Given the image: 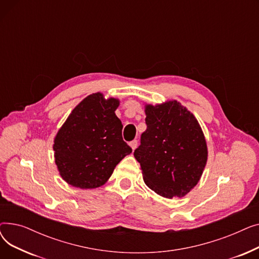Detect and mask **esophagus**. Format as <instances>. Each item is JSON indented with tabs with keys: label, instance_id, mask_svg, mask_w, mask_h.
<instances>
[{
	"label": "esophagus",
	"instance_id": "esophagus-1",
	"mask_svg": "<svg viewBox=\"0 0 259 259\" xmlns=\"http://www.w3.org/2000/svg\"><path fill=\"white\" fill-rule=\"evenodd\" d=\"M129 145H130V147L132 148V150H134V149L138 147V141H137V140H134V141L130 142V144H129Z\"/></svg>",
	"mask_w": 259,
	"mask_h": 259
}]
</instances>
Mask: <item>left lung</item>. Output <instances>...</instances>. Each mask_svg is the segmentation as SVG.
Here are the masks:
<instances>
[{
  "mask_svg": "<svg viewBox=\"0 0 259 259\" xmlns=\"http://www.w3.org/2000/svg\"><path fill=\"white\" fill-rule=\"evenodd\" d=\"M147 129L134 157L140 162L145 184L158 195L183 197L198 183L208 150L194 115L179 102L147 105Z\"/></svg>",
  "mask_w": 259,
  "mask_h": 259,
  "instance_id": "1",
  "label": "left lung"
}]
</instances>
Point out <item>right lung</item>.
I'll return each mask as SVG.
<instances>
[{
    "instance_id": "right-lung-1",
    "label": "right lung",
    "mask_w": 259,
    "mask_h": 259,
    "mask_svg": "<svg viewBox=\"0 0 259 259\" xmlns=\"http://www.w3.org/2000/svg\"><path fill=\"white\" fill-rule=\"evenodd\" d=\"M119 102L98 92L81 101L54 139V157L65 182L80 189L104 185L132 149L121 137L115 115Z\"/></svg>"
}]
</instances>
